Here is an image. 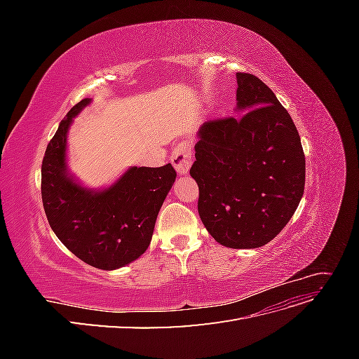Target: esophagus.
<instances>
[{"label":"esophagus","mask_w":359,"mask_h":359,"mask_svg":"<svg viewBox=\"0 0 359 359\" xmlns=\"http://www.w3.org/2000/svg\"><path fill=\"white\" fill-rule=\"evenodd\" d=\"M191 153L193 145L190 140H181V142L173 148L170 154V163L181 175H186L191 166Z\"/></svg>","instance_id":"esophagus-1"}]
</instances>
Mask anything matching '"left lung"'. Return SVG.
<instances>
[{
  "label": "left lung",
  "mask_w": 359,
  "mask_h": 359,
  "mask_svg": "<svg viewBox=\"0 0 359 359\" xmlns=\"http://www.w3.org/2000/svg\"><path fill=\"white\" fill-rule=\"evenodd\" d=\"M236 112L201 126L190 175L206 231L229 248L268 244L297 211L306 184L298 130L276 94L236 73Z\"/></svg>",
  "instance_id": "8db88e82"
}]
</instances>
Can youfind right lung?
<instances>
[{
	"label": "right lung",
	"instance_id": "obj_1",
	"mask_svg": "<svg viewBox=\"0 0 359 359\" xmlns=\"http://www.w3.org/2000/svg\"><path fill=\"white\" fill-rule=\"evenodd\" d=\"M91 99H83L60 123L41 163V199L58 240L85 264L118 269L142 256L158 211L177 178L170 163L128 168L112 186L94 190L74 180L67 166V133Z\"/></svg>",
	"mask_w": 359,
	"mask_h": 359
}]
</instances>
